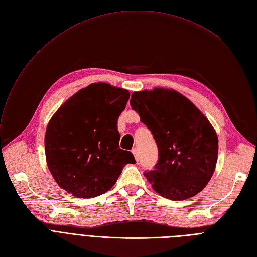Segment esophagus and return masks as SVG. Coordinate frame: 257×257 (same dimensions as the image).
Segmentation results:
<instances>
[{
	"label": "esophagus",
	"mask_w": 257,
	"mask_h": 257,
	"mask_svg": "<svg viewBox=\"0 0 257 257\" xmlns=\"http://www.w3.org/2000/svg\"><path fill=\"white\" fill-rule=\"evenodd\" d=\"M132 153H133L134 157H135V160L138 162V161H139V154H138V150H137V149H133V150H132Z\"/></svg>",
	"instance_id": "1"
}]
</instances>
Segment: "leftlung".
Instances as JSON below:
<instances>
[{
  "mask_svg": "<svg viewBox=\"0 0 257 257\" xmlns=\"http://www.w3.org/2000/svg\"><path fill=\"white\" fill-rule=\"evenodd\" d=\"M130 103L152 131L158 146V163L144 174L153 189L174 201L202 191L217 162L218 139L209 120L173 89L134 92Z\"/></svg>",
  "mask_w": 257,
  "mask_h": 257,
  "instance_id": "8db88e82",
  "label": "left lung"
}]
</instances>
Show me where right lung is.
<instances>
[{
  "mask_svg": "<svg viewBox=\"0 0 257 257\" xmlns=\"http://www.w3.org/2000/svg\"><path fill=\"white\" fill-rule=\"evenodd\" d=\"M130 98L125 89L91 83L71 96L49 121L45 154L60 188L91 199L108 191L127 163L131 152L119 149L117 121Z\"/></svg>",
  "mask_w": 257,
  "mask_h": 257,
  "instance_id": "add662e5",
  "label": "right lung"
}]
</instances>
